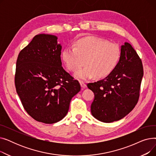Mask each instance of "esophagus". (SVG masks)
<instances>
[{"mask_svg":"<svg viewBox=\"0 0 156 156\" xmlns=\"http://www.w3.org/2000/svg\"><path fill=\"white\" fill-rule=\"evenodd\" d=\"M80 85H81V88H85V87H86V84L83 82V81H80Z\"/></svg>","mask_w":156,"mask_h":156,"instance_id":"1","label":"esophagus"}]
</instances>
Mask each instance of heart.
I'll return each instance as SVG.
<instances>
[{"label":"heart","instance_id":"1","mask_svg":"<svg viewBox=\"0 0 156 156\" xmlns=\"http://www.w3.org/2000/svg\"><path fill=\"white\" fill-rule=\"evenodd\" d=\"M62 59L67 68L76 71V78L81 80L104 78L115 69L121 57V48L117 44L94 37L80 39L75 48L67 47L62 51Z\"/></svg>","mask_w":156,"mask_h":156}]
</instances>
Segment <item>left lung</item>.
I'll use <instances>...</instances> for the list:
<instances>
[{"label": "left lung", "instance_id": "left-lung-1", "mask_svg": "<svg viewBox=\"0 0 156 156\" xmlns=\"http://www.w3.org/2000/svg\"><path fill=\"white\" fill-rule=\"evenodd\" d=\"M144 75L142 61L135 49L125 42L121 47L119 61L105 78L87 87L94 93L91 113L97 119L111 122L132 111L140 96Z\"/></svg>", "mask_w": 156, "mask_h": 156}]
</instances>
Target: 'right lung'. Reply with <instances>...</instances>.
<instances>
[{"label": "right lung", "instance_id": "right-lung-1", "mask_svg": "<svg viewBox=\"0 0 156 156\" xmlns=\"http://www.w3.org/2000/svg\"><path fill=\"white\" fill-rule=\"evenodd\" d=\"M57 37L39 34L20 51L14 83L24 109L35 120L55 123L66 115L72 98L81 90L62 67Z\"/></svg>", "mask_w": 156, "mask_h": 156}]
</instances>
